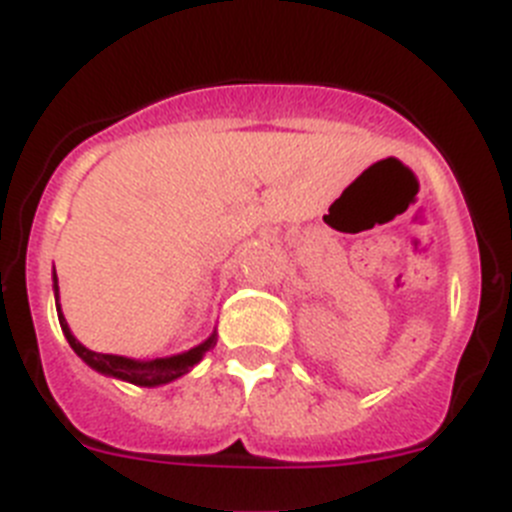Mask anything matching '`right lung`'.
<instances>
[{
  "mask_svg": "<svg viewBox=\"0 0 512 512\" xmlns=\"http://www.w3.org/2000/svg\"><path fill=\"white\" fill-rule=\"evenodd\" d=\"M53 288H56V309H59V283H56V273H53ZM59 322L66 340H69L71 350H74V353H77L87 366H92L100 373H108V376H115V379L131 381V384L136 386H159V384H167V381L180 379L182 373H188L190 368L201 361L203 355L216 345V335H211L203 345L188 350V353L141 363V361H131V358H123V355H105V353H95V350H87L77 337L71 335L69 324L64 322V317H59Z\"/></svg>",
  "mask_w": 512,
  "mask_h": 512,
  "instance_id": "add662e5",
  "label": "right lung"
}]
</instances>
